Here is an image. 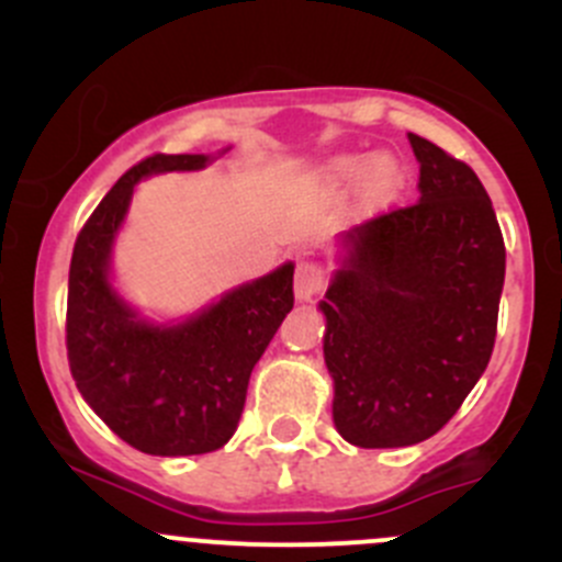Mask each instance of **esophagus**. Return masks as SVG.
I'll return each mask as SVG.
<instances>
[{"mask_svg":"<svg viewBox=\"0 0 562 562\" xmlns=\"http://www.w3.org/2000/svg\"><path fill=\"white\" fill-rule=\"evenodd\" d=\"M326 285V269L313 258H302L296 263V277H293V288H296L299 302H307L315 293L323 291Z\"/></svg>","mask_w":562,"mask_h":562,"instance_id":"34e87169","label":"esophagus"}]
</instances>
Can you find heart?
Here are the masks:
<instances>
[{
    "label": "heart",
    "instance_id": "heart-1",
    "mask_svg": "<svg viewBox=\"0 0 562 562\" xmlns=\"http://www.w3.org/2000/svg\"><path fill=\"white\" fill-rule=\"evenodd\" d=\"M367 173V198L372 203H386L405 184V171L400 168V162L391 160V157H378L375 162L364 160V157H353V160H342L337 166V176L342 179H359Z\"/></svg>",
    "mask_w": 562,
    "mask_h": 562
}]
</instances>
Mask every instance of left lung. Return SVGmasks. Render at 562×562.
Masks as SVG:
<instances>
[{"label": "left lung", "instance_id": "obj_1", "mask_svg": "<svg viewBox=\"0 0 562 562\" xmlns=\"http://www.w3.org/2000/svg\"><path fill=\"white\" fill-rule=\"evenodd\" d=\"M418 201L345 234L326 299L334 424L361 449H396L449 424L490 364L506 245L468 162L422 135Z\"/></svg>", "mask_w": 562, "mask_h": 562}]
</instances>
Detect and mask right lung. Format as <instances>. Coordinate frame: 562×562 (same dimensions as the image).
Here are the masks:
<instances>
[{"label": "right lung", "mask_w": 562, "mask_h": 562, "mask_svg": "<svg viewBox=\"0 0 562 562\" xmlns=\"http://www.w3.org/2000/svg\"><path fill=\"white\" fill-rule=\"evenodd\" d=\"M206 155H151L83 223L67 282V361L94 413L133 449L206 454L239 427L252 367L293 310V266L225 293L181 326H149L113 293L108 252L138 179L195 171Z\"/></svg>", "instance_id": "add662e5"}]
</instances>
